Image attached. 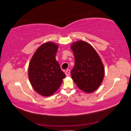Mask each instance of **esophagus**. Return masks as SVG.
Masks as SVG:
<instances>
[{"label": "esophagus", "instance_id": "1", "mask_svg": "<svg viewBox=\"0 0 131 131\" xmlns=\"http://www.w3.org/2000/svg\"><path fill=\"white\" fill-rule=\"evenodd\" d=\"M65 74L66 76H70V70H69V69H67V70H66L65 71Z\"/></svg>", "mask_w": 131, "mask_h": 131}]
</instances>
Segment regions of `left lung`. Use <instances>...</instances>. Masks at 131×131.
<instances>
[{
  "mask_svg": "<svg viewBox=\"0 0 131 131\" xmlns=\"http://www.w3.org/2000/svg\"><path fill=\"white\" fill-rule=\"evenodd\" d=\"M75 57L71 78L80 90L87 93L95 91L101 85L105 69L101 58L90 44L83 40L71 46Z\"/></svg>",
  "mask_w": 131,
  "mask_h": 131,
  "instance_id": "8db88e82",
  "label": "left lung"
}]
</instances>
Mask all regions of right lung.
I'll return each instance as SVG.
<instances>
[{
	"label": "right lung",
	"mask_w": 131,
	"mask_h": 131,
	"mask_svg": "<svg viewBox=\"0 0 131 131\" xmlns=\"http://www.w3.org/2000/svg\"><path fill=\"white\" fill-rule=\"evenodd\" d=\"M58 46L51 41L37 49L30 61L28 74L34 90L43 96H49L60 87L65 74L56 60Z\"/></svg>",
	"instance_id": "add662e5"
}]
</instances>
